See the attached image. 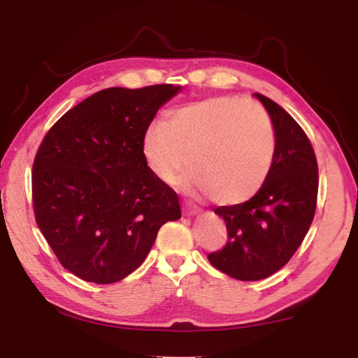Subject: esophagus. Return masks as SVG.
<instances>
[{
	"mask_svg": "<svg viewBox=\"0 0 358 358\" xmlns=\"http://www.w3.org/2000/svg\"><path fill=\"white\" fill-rule=\"evenodd\" d=\"M183 211H185V215H187V216H196L199 213V208L192 207V205H185Z\"/></svg>",
	"mask_w": 358,
	"mask_h": 358,
	"instance_id": "esophagus-1",
	"label": "esophagus"
}]
</instances>
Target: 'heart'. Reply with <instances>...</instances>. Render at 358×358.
Here are the masks:
<instances>
[{"label": "heart", "instance_id": "1", "mask_svg": "<svg viewBox=\"0 0 358 358\" xmlns=\"http://www.w3.org/2000/svg\"><path fill=\"white\" fill-rule=\"evenodd\" d=\"M142 156L162 183H175L187 166V185L210 192L222 205L256 196L275 156V131L262 108L245 98L220 96L173 110L166 123L151 124Z\"/></svg>", "mask_w": 358, "mask_h": 358}]
</instances>
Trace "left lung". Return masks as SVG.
<instances>
[{
	"mask_svg": "<svg viewBox=\"0 0 358 358\" xmlns=\"http://www.w3.org/2000/svg\"><path fill=\"white\" fill-rule=\"evenodd\" d=\"M275 129V156L256 196L215 213L227 226L229 241L211 252L210 264L240 281L276 273L299 250L310 230L317 201V161L299 123L264 94L254 93Z\"/></svg>",
	"mask_w": 358,
	"mask_h": 358,
	"instance_id": "8db88e82",
	"label": "left lung"
}]
</instances>
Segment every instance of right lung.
I'll list each match as a JSON object with an SVG mask.
<instances>
[{
  "instance_id": "add662e5",
  "label": "right lung",
  "mask_w": 358,
  "mask_h": 358,
  "mask_svg": "<svg viewBox=\"0 0 358 358\" xmlns=\"http://www.w3.org/2000/svg\"><path fill=\"white\" fill-rule=\"evenodd\" d=\"M173 85L107 88L59 118L33 166L36 222L59 262L83 281L110 284L138 268L157 230L181 217L178 197L142 156Z\"/></svg>"
}]
</instances>
